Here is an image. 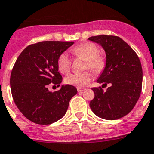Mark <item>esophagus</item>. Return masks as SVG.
Masks as SVG:
<instances>
[{
  "instance_id": "obj_1",
  "label": "esophagus",
  "mask_w": 154,
  "mask_h": 154,
  "mask_svg": "<svg viewBox=\"0 0 154 154\" xmlns=\"http://www.w3.org/2000/svg\"><path fill=\"white\" fill-rule=\"evenodd\" d=\"M77 90H78L79 92H82V91H85V90H86V88H80V87H79V88H77Z\"/></svg>"
}]
</instances>
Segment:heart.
<instances>
[{
  "label": "heart",
  "instance_id": "obj_1",
  "mask_svg": "<svg viewBox=\"0 0 154 154\" xmlns=\"http://www.w3.org/2000/svg\"><path fill=\"white\" fill-rule=\"evenodd\" d=\"M73 54L79 58L85 60L84 69H88L94 73H100L105 69V60L103 56L99 55V49L94 43L86 42L79 45L72 49ZM58 69L63 74L70 71L72 61L66 53H63L57 61ZM91 79V73L89 71L83 72L81 73H72L68 75L64 81L67 85L76 87H82L88 84Z\"/></svg>",
  "mask_w": 154,
  "mask_h": 154
}]
</instances>
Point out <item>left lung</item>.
<instances>
[{"instance_id":"left-lung-1","label":"left lung","mask_w":154,"mask_h":154,"mask_svg":"<svg viewBox=\"0 0 154 154\" xmlns=\"http://www.w3.org/2000/svg\"><path fill=\"white\" fill-rule=\"evenodd\" d=\"M98 43L106 53V66L92 88L94 98L90 108L94 115L106 120H117L128 115L136 105L141 93L143 71L137 53L126 42L116 36L99 35L88 38Z\"/></svg>"}]
</instances>
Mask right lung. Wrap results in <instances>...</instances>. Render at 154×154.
<instances>
[{
	"mask_svg": "<svg viewBox=\"0 0 154 154\" xmlns=\"http://www.w3.org/2000/svg\"><path fill=\"white\" fill-rule=\"evenodd\" d=\"M74 42L43 41L28 46L17 59L11 75V88L17 107L28 120L50 125L63 118L71 98L77 94L73 85L49 91L50 83L60 86L58 58Z\"/></svg>",
	"mask_w": 154,
	"mask_h": 154,
	"instance_id": "1",
	"label": "right lung"
}]
</instances>
